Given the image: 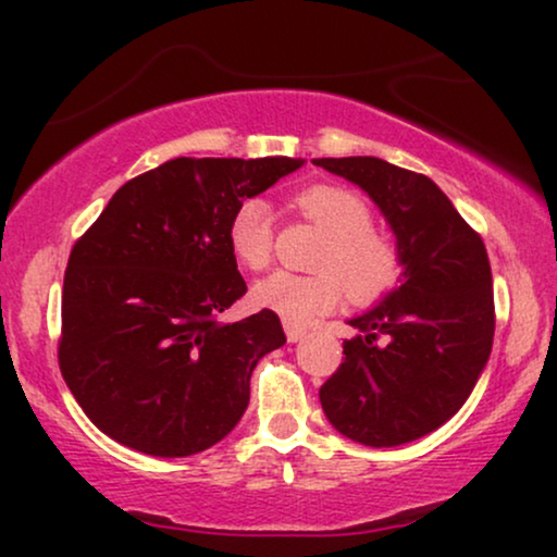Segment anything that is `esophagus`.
Wrapping results in <instances>:
<instances>
[{"label":"esophagus","instance_id":"obj_1","mask_svg":"<svg viewBox=\"0 0 557 557\" xmlns=\"http://www.w3.org/2000/svg\"><path fill=\"white\" fill-rule=\"evenodd\" d=\"M284 330H286V339L288 342H299V339H304L307 337V330H304V326H296V324H284Z\"/></svg>","mask_w":557,"mask_h":557}]
</instances>
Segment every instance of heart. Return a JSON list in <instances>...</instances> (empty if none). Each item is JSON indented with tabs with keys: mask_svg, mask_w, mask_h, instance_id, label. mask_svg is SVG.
<instances>
[{
	"mask_svg": "<svg viewBox=\"0 0 557 557\" xmlns=\"http://www.w3.org/2000/svg\"><path fill=\"white\" fill-rule=\"evenodd\" d=\"M294 208L326 233L319 248L317 273L278 271L258 281L253 299L288 324H307L326 314L347 296L370 307L400 286L406 256L400 243L372 227L368 202L339 185H311L294 197ZM227 246L248 271H263L273 258V218L263 200H246L227 223Z\"/></svg>",
	"mask_w": 557,
	"mask_h": 557,
	"instance_id": "obj_1",
	"label": "heart"
}]
</instances>
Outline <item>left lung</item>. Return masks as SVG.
<instances>
[{
  "mask_svg": "<svg viewBox=\"0 0 557 557\" xmlns=\"http://www.w3.org/2000/svg\"><path fill=\"white\" fill-rule=\"evenodd\" d=\"M368 193L406 256L400 286L349 319L337 372L319 400L342 436L400 446L444 425L474 391L494 339L484 240L436 182L377 157L314 159Z\"/></svg>",
  "mask_w": 557,
  "mask_h": 557,
  "instance_id": "obj_1",
  "label": "left lung"
}]
</instances>
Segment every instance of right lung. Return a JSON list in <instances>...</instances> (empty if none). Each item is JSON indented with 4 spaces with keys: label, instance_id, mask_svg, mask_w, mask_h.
Masks as SVG:
<instances>
[{
    "label": "right lung",
    "instance_id": "add662e5",
    "mask_svg": "<svg viewBox=\"0 0 557 557\" xmlns=\"http://www.w3.org/2000/svg\"><path fill=\"white\" fill-rule=\"evenodd\" d=\"M304 159L177 157L128 180L75 240L58 362L96 429L149 456H193L235 429L250 372L286 342L271 309L233 324L246 294L227 223Z\"/></svg>",
    "mask_w": 557,
    "mask_h": 557
}]
</instances>
